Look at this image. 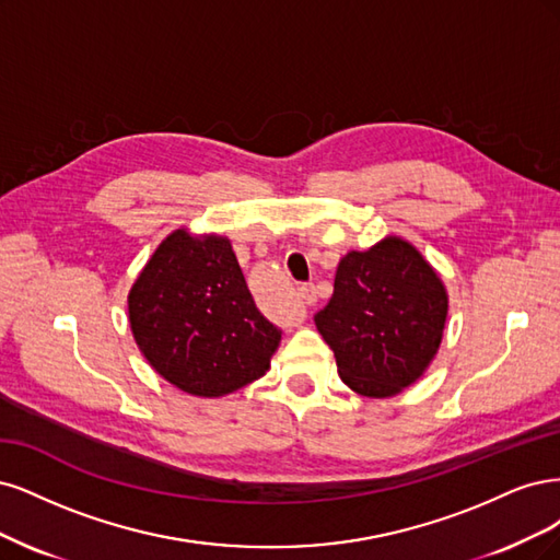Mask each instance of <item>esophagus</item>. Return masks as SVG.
Segmentation results:
<instances>
[{
  "mask_svg": "<svg viewBox=\"0 0 560 560\" xmlns=\"http://www.w3.org/2000/svg\"><path fill=\"white\" fill-rule=\"evenodd\" d=\"M298 298H300V302L302 304H314L316 302V291H314V285H300V291H298Z\"/></svg>",
  "mask_w": 560,
  "mask_h": 560,
  "instance_id": "esophagus-1",
  "label": "esophagus"
}]
</instances>
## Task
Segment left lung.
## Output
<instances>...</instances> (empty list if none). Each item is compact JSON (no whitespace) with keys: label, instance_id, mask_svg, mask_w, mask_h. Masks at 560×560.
Returning a JSON list of instances; mask_svg holds the SVG:
<instances>
[{"label":"left lung","instance_id":"1","mask_svg":"<svg viewBox=\"0 0 560 560\" xmlns=\"http://www.w3.org/2000/svg\"><path fill=\"white\" fill-rule=\"evenodd\" d=\"M446 310L435 269L411 244L388 237L341 258L335 293L314 320L341 382L365 398H390L435 358Z\"/></svg>","mask_w":560,"mask_h":560}]
</instances>
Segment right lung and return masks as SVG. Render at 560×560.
Listing matches in <instances>:
<instances>
[{
    "instance_id": "obj_1",
    "label": "right lung",
    "mask_w": 560,
    "mask_h": 560,
    "mask_svg": "<svg viewBox=\"0 0 560 560\" xmlns=\"http://www.w3.org/2000/svg\"><path fill=\"white\" fill-rule=\"evenodd\" d=\"M128 310L155 372L200 398H219L262 376L281 341L225 237L172 232L141 269Z\"/></svg>"
}]
</instances>
